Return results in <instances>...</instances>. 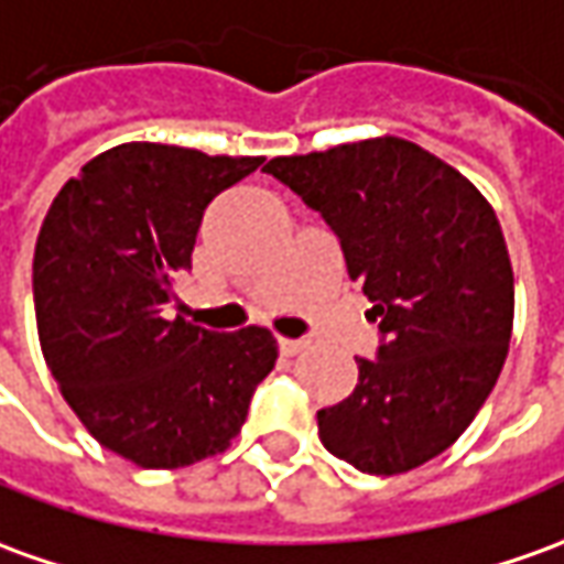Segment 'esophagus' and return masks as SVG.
Here are the masks:
<instances>
[{
  "label": "esophagus",
  "instance_id": "34e87169",
  "mask_svg": "<svg viewBox=\"0 0 564 564\" xmlns=\"http://www.w3.org/2000/svg\"><path fill=\"white\" fill-rule=\"evenodd\" d=\"M310 347V340L306 337H279V349H282V356H297V352H304Z\"/></svg>",
  "mask_w": 564,
  "mask_h": 564
}]
</instances>
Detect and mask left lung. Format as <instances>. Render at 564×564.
Here are the masks:
<instances>
[{
  "label": "left lung",
  "instance_id": "left-lung-1",
  "mask_svg": "<svg viewBox=\"0 0 564 564\" xmlns=\"http://www.w3.org/2000/svg\"><path fill=\"white\" fill-rule=\"evenodd\" d=\"M263 171L328 220L383 334L378 359H356V390L316 414L322 445L371 476L423 467L464 436L507 362L516 291L491 202L393 134Z\"/></svg>",
  "mask_w": 564,
  "mask_h": 564
}]
</instances>
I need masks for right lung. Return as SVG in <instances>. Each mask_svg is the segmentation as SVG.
<instances>
[{
	"mask_svg": "<svg viewBox=\"0 0 564 564\" xmlns=\"http://www.w3.org/2000/svg\"><path fill=\"white\" fill-rule=\"evenodd\" d=\"M260 162L119 143L88 159L42 220L39 347L82 426L134 467L177 469L227 452L279 359L270 328L217 334L169 316L208 202Z\"/></svg>",
	"mask_w": 564,
	"mask_h": 564,
	"instance_id": "right-lung-1",
	"label": "right lung"
}]
</instances>
